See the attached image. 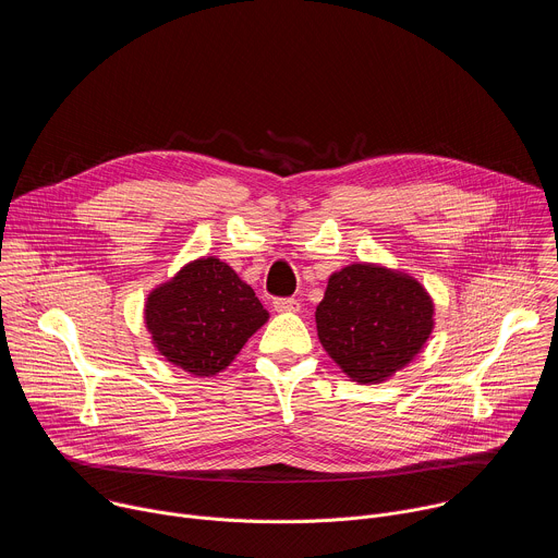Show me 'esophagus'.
Returning a JSON list of instances; mask_svg holds the SVG:
<instances>
[{
    "label": "esophagus",
    "mask_w": 558,
    "mask_h": 558,
    "mask_svg": "<svg viewBox=\"0 0 558 558\" xmlns=\"http://www.w3.org/2000/svg\"><path fill=\"white\" fill-rule=\"evenodd\" d=\"M274 308L280 311V313H295V311H300V300H295V298H276Z\"/></svg>",
    "instance_id": "1"
}]
</instances>
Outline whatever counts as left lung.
Listing matches in <instances>:
<instances>
[{
  "mask_svg": "<svg viewBox=\"0 0 558 558\" xmlns=\"http://www.w3.org/2000/svg\"><path fill=\"white\" fill-rule=\"evenodd\" d=\"M435 304L411 276L355 263L329 278L315 308L317 338L360 384H379L404 368L435 327Z\"/></svg>",
  "mask_w": 558,
  "mask_h": 558,
  "instance_id": "obj_1",
  "label": "left lung"
}]
</instances>
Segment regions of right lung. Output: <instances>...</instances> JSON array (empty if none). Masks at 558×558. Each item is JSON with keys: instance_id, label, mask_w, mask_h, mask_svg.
<instances>
[{"instance_id": "add662e5", "label": "right lung", "mask_w": 558, "mask_h": 558, "mask_svg": "<svg viewBox=\"0 0 558 558\" xmlns=\"http://www.w3.org/2000/svg\"><path fill=\"white\" fill-rule=\"evenodd\" d=\"M267 320L254 289L214 256L187 263L145 302L156 351L196 377L227 368Z\"/></svg>"}]
</instances>
